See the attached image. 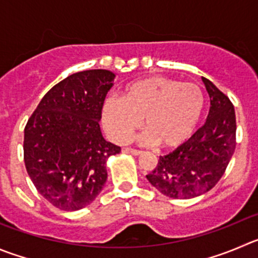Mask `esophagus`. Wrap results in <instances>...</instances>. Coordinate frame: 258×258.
Instances as JSON below:
<instances>
[{
	"label": "esophagus",
	"mask_w": 258,
	"mask_h": 258,
	"mask_svg": "<svg viewBox=\"0 0 258 258\" xmlns=\"http://www.w3.org/2000/svg\"><path fill=\"white\" fill-rule=\"evenodd\" d=\"M124 151L126 152V153L134 154V156H138V154L142 153V151H139V149H134V148H124Z\"/></svg>",
	"instance_id": "34e87169"
}]
</instances>
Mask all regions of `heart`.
<instances>
[{
  "label": "heart",
  "instance_id": "b5f03b06",
  "mask_svg": "<svg viewBox=\"0 0 258 258\" xmlns=\"http://www.w3.org/2000/svg\"><path fill=\"white\" fill-rule=\"evenodd\" d=\"M204 109L205 96L200 87L152 76L127 85L121 99H107L102 107V122L112 141L125 143L143 119L147 129L141 137L143 143L156 142L162 148H173L192 136Z\"/></svg>",
  "mask_w": 258,
  "mask_h": 258
}]
</instances>
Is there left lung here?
Listing matches in <instances>:
<instances>
[{
    "label": "left lung",
    "mask_w": 258,
    "mask_h": 258,
    "mask_svg": "<svg viewBox=\"0 0 258 258\" xmlns=\"http://www.w3.org/2000/svg\"><path fill=\"white\" fill-rule=\"evenodd\" d=\"M210 96L208 120L176 151L159 156L147 180L163 195L191 199L208 192L224 175L235 149V112L232 101L208 78L203 77Z\"/></svg>",
    "instance_id": "left-lung-1"
}]
</instances>
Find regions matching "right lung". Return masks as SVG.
Listing matches in <instances>:
<instances>
[{
    "label": "right lung",
    "mask_w": 258,
    "mask_h": 258,
    "mask_svg": "<svg viewBox=\"0 0 258 258\" xmlns=\"http://www.w3.org/2000/svg\"><path fill=\"white\" fill-rule=\"evenodd\" d=\"M114 77L106 70L68 76L46 92L26 122V171L38 192L58 209L91 204L107 180L106 159L121 151L105 141L99 122Z\"/></svg>",
    "instance_id": "add662e5"
}]
</instances>
